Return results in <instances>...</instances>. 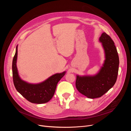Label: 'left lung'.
<instances>
[{
  "label": "left lung",
  "instance_id": "1",
  "mask_svg": "<svg viewBox=\"0 0 131 131\" xmlns=\"http://www.w3.org/2000/svg\"><path fill=\"white\" fill-rule=\"evenodd\" d=\"M105 53V60L99 72L94 76H77L78 90L89 98L101 97L115 84L117 78L119 57L115 43L105 32L99 38Z\"/></svg>",
  "mask_w": 131,
  "mask_h": 131
}]
</instances>
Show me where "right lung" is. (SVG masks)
Returning a JSON list of instances; mask_svg holds the SVG:
<instances>
[{"label":"right lung","mask_w":131,"mask_h":131,"mask_svg":"<svg viewBox=\"0 0 131 131\" xmlns=\"http://www.w3.org/2000/svg\"><path fill=\"white\" fill-rule=\"evenodd\" d=\"M17 46L12 63L13 79L16 90L27 100L34 104H41L49 101L53 96L57 84L66 72L55 74L38 84L27 83L20 78L16 66Z\"/></svg>","instance_id":"right-lung-1"}]
</instances>
